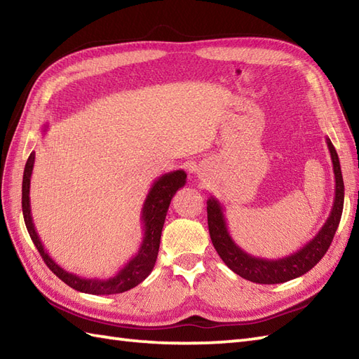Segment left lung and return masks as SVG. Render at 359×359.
Wrapping results in <instances>:
<instances>
[{
    "label": "left lung",
    "mask_w": 359,
    "mask_h": 359,
    "mask_svg": "<svg viewBox=\"0 0 359 359\" xmlns=\"http://www.w3.org/2000/svg\"><path fill=\"white\" fill-rule=\"evenodd\" d=\"M326 144L330 153V159H332V167L335 174V198L332 209H330V214L323 227L318 231V233L303 245L300 250L285 256V258L264 259L256 258V256L244 252L241 247L233 241L231 233H229L223 205L219 203L215 197H210L206 201L210 240H212V244L217 253L219 255V258L223 259V262L233 273L255 283H282L308 273L321 258H323L330 243L334 240L339 219H341L344 205V182L341 167H339L338 154L329 137H326Z\"/></svg>",
    "instance_id": "1"
}]
</instances>
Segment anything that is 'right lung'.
<instances>
[{
	"label": "right lung",
	"instance_id": "add662e5",
	"mask_svg": "<svg viewBox=\"0 0 359 359\" xmlns=\"http://www.w3.org/2000/svg\"><path fill=\"white\" fill-rule=\"evenodd\" d=\"M43 132H47V127L43 128ZM33 165H34V151L30 153L24 168L22 215H24V222L27 226V231L30 233L32 241L36 245L38 252L41 253L43 262L50 267V270L56 274L60 280L69 285L71 288H74L80 292L95 294V296L119 294V292L135 288L136 285H140L147 276L151 273L156 259H158L165 217H167L171 198L174 197V194H176L182 187H185L187 172L183 170H176V171L163 174V176L158 177L153 182V185L149 191V194L145 197L144 206L141 210V222H142V231H144L142 243L133 258L128 261L115 276H112V278L86 279L74 273H69L65 269H62L60 265L47 253V250L43 249L41 238L38 232H36V227L33 224L32 208H30V179L33 172Z\"/></svg>",
	"mask_w": 359,
	"mask_h": 359
}]
</instances>
